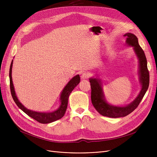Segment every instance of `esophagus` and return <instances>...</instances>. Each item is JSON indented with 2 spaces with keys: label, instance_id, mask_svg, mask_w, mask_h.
<instances>
[{
  "label": "esophagus",
  "instance_id": "1",
  "mask_svg": "<svg viewBox=\"0 0 157 157\" xmlns=\"http://www.w3.org/2000/svg\"><path fill=\"white\" fill-rule=\"evenodd\" d=\"M90 76V74L88 72H84L81 74V79H88Z\"/></svg>",
  "mask_w": 157,
  "mask_h": 157
}]
</instances>
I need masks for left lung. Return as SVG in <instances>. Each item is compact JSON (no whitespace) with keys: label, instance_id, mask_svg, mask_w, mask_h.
<instances>
[{"label":"left lung","instance_id":"obj_1","mask_svg":"<svg viewBox=\"0 0 157 157\" xmlns=\"http://www.w3.org/2000/svg\"><path fill=\"white\" fill-rule=\"evenodd\" d=\"M123 36L127 39L126 44L133 47L139 60V82L141 85V90L136 99L125 106L111 105L105 99L101 79L93 78L89 79L92 90V103L94 108L102 116L114 118L126 117L134 111L143 99L150 83V74L147 67V60L144 51L139 44L137 37L131 33H127Z\"/></svg>","mask_w":157,"mask_h":157}]
</instances>
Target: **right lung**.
<instances>
[{"label":"right lung","mask_w":157,"mask_h":157,"mask_svg":"<svg viewBox=\"0 0 157 157\" xmlns=\"http://www.w3.org/2000/svg\"><path fill=\"white\" fill-rule=\"evenodd\" d=\"M13 62L12 60L10 69V90L11 92V95L13 98V100L16 104L18 105V108L21 109L25 113H26L28 116L34 119L40 123H49L53 122L56 120L62 118L66 111L67 108L68 104V98L70 94L72 92L74 88H75L80 82V77L78 75H76L73 77L69 81V83L66 85V86L63 89L62 92L60 95V105L59 108L53 112H37L34 111H32L27 109L18 99L16 97L14 88L12 81V67H13Z\"/></svg>","instance_id":"right-lung-1"}]
</instances>
